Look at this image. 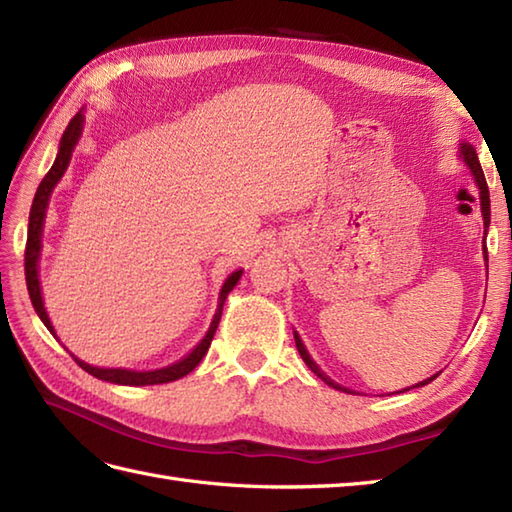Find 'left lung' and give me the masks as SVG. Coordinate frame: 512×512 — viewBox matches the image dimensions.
<instances>
[{
    "instance_id": "1",
    "label": "left lung",
    "mask_w": 512,
    "mask_h": 512,
    "mask_svg": "<svg viewBox=\"0 0 512 512\" xmlns=\"http://www.w3.org/2000/svg\"><path fill=\"white\" fill-rule=\"evenodd\" d=\"M460 156H462V160L466 162V167L471 169V173H473V178H475V184H477V189H480V204H482V217H484V237H486V231H488V224H491V195H488V184H486V178H484V171H482V165H480V160H477V154H475V149H473V145H469V143H462L460 145ZM484 259H486V264H488V250H486V246H484ZM488 273V270H486ZM295 343H297V350H299V354H301V358H303V363H306L314 374H317L323 383H328L330 387H334V389H339V391H347V394H352L350 389H345V387H341L339 383H334V380L330 378V376H325L323 372H321V367L312 361V356L308 354V350H306V345H303V341H301V336L295 332ZM438 376V374H436ZM436 376H431V378H427V380H422V383H418V385H413V387H422V385H429L433 378ZM411 387H407V389H402V391H409Z\"/></svg>"
}]
</instances>
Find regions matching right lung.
<instances>
[{
  "mask_svg": "<svg viewBox=\"0 0 512 512\" xmlns=\"http://www.w3.org/2000/svg\"><path fill=\"white\" fill-rule=\"evenodd\" d=\"M83 110L76 112V116L65 127V132L61 136V143H59V154L54 158V165L50 167V171L46 173V178L41 180V184L37 187L35 193V200H32V209H30V217H28V239H26V259H24V266H26V286H28V295L32 301V308L39 314V319L43 321V325L54 334L52 323L48 319V312L43 308V297H41V286H39V255H41V235H43V220H46V209H48V202H50V195L52 189L57 187V182L63 178L65 169L70 165V158H72V151L79 143L81 132H83ZM239 277H242V270H235V273L228 275V279L224 281V286L220 290V303H217V310H215V317L211 321V328L209 332L204 334V339L193 347L191 354H187L182 358V361L173 363L169 367H162V369H154V372H134V369H107V367H94L79 361V358L72 356L76 363H79L81 369L85 372L92 374L94 378L99 380H107V383H116V385H132V387H140V385H162V383H171V380H178L182 376H187L189 372H193L195 367L200 365V361L204 358V354L209 352V345L213 341V334L217 330V323L222 319V308H224V301L228 297V292H231Z\"/></svg>",
  "mask_w": 512,
  "mask_h": 512,
  "instance_id": "add662e5",
  "label": "right lung"
}]
</instances>
